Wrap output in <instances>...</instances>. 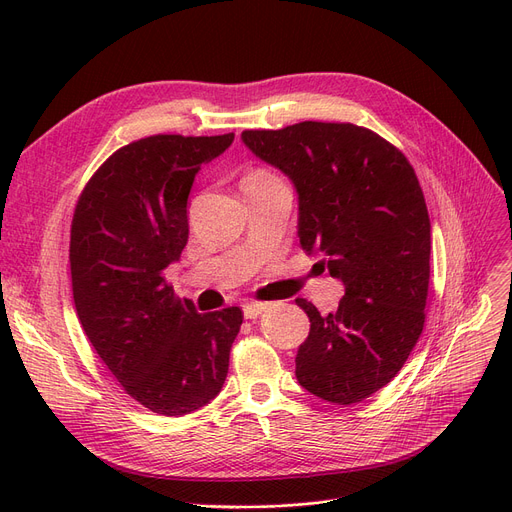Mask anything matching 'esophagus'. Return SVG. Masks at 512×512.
Returning <instances> with one entry per match:
<instances>
[{
	"label": "esophagus",
	"mask_w": 512,
	"mask_h": 512,
	"mask_svg": "<svg viewBox=\"0 0 512 512\" xmlns=\"http://www.w3.org/2000/svg\"><path fill=\"white\" fill-rule=\"evenodd\" d=\"M265 309H267L265 303H247V305H242V311H245L247 319H257Z\"/></svg>",
	"instance_id": "esophagus-1"
}]
</instances>
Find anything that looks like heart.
Masks as SVG:
<instances>
[{"label":"heart","instance_id":"heart-1","mask_svg":"<svg viewBox=\"0 0 512 512\" xmlns=\"http://www.w3.org/2000/svg\"><path fill=\"white\" fill-rule=\"evenodd\" d=\"M267 176H274V174L267 172V170H255V172H251L247 178H267Z\"/></svg>","mask_w":512,"mask_h":512}]
</instances>
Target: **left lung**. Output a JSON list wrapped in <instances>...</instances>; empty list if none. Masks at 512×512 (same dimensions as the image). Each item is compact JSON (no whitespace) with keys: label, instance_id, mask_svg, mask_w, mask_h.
<instances>
[{"label":"left lung","instance_id":"left-lung-1","mask_svg":"<svg viewBox=\"0 0 512 512\" xmlns=\"http://www.w3.org/2000/svg\"><path fill=\"white\" fill-rule=\"evenodd\" d=\"M242 141L297 186L301 247L326 255L344 282L334 313L297 299L311 321L297 380L355 405L396 378L423 332L432 226L417 174L398 147L351 122L245 130Z\"/></svg>","mask_w":512,"mask_h":512}]
</instances>
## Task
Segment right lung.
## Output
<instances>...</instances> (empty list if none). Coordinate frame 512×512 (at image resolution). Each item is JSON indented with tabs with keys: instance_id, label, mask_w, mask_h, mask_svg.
<instances>
[{
	"instance_id": "add662e5",
	"label": "right lung",
	"mask_w": 512,
	"mask_h": 512,
	"mask_svg": "<svg viewBox=\"0 0 512 512\" xmlns=\"http://www.w3.org/2000/svg\"><path fill=\"white\" fill-rule=\"evenodd\" d=\"M234 141L153 134L107 157L70 226L76 315L124 392L157 415L201 409L222 390L240 307L197 313L164 270L186 247L195 174Z\"/></svg>"
}]
</instances>
